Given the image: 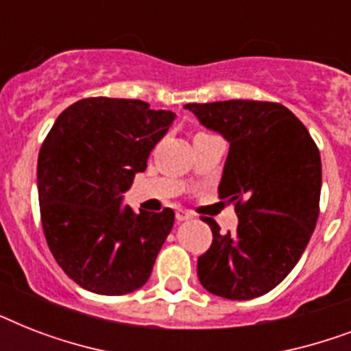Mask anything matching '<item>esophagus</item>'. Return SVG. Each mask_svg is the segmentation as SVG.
<instances>
[{
    "label": "esophagus",
    "instance_id": "34e87169",
    "mask_svg": "<svg viewBox=\"0 0 351 351\" xmlns=\"http://www.w3.org/2000/svg\"><path fill=\"white\" fill-rule=\"evenodd\" d=\"M189 219H193V215L189 213V211H186V209H178V211H176V220H178V222H184V220Z\"/></svg>",
    "mask_w": 351,
    "mask_h": 351
}]
</instances>
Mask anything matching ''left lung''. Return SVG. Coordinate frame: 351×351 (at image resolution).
<instances>
[{
  "instance_id": "1",
  "label": "left lung",
  "mask_w": 351,
  "mask_h": 351,
  "mask_svg": "<svg viewBox=\"0 0 351 351\" xmlns=\"http://www.w3.org/2000/svg\"><path fill=\"white\" fill-rule=\"evenodd\" d=\"M209 131L230 143L219 197L234 204L237 231L220 233L198 256L209 293L250 300L271 291L304 253L321 198V154L304 123L280 104L228 100L187 104Z\"/></svg>"
}]
</instances>
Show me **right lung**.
Listing matches in <instances>:
<instances>
[{"mask_svg": "<svg viewBox=\"0 0 351 351\" xmlns=\"http://www.w3.org/2000/svg\"><path fill=\"white\" fill-rule=\"evenodd\" d=\"M176 114L142 100L85 98L56 118L38 156L47 244L69 278L98 295L147 282L175 211L134 213L123 193Z\"/></svg>", "mask_w": 351, "mask_h": 351, "instance_id": "obj_1", "label": "right lung"}]
</instances>
